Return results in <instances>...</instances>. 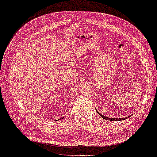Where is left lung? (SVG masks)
<instances>
[{"label":"left lung","mask_w":157,"mask_h":157,"mask_svg":"<svg viewBox=\"0 0 157 157\" xmlns=\"http://www.w3.org/2000/svg\"><path fill=\"white\" fill-rule=\"evenodd\" d=\"M98 113L99 115H100L101 117H102V118H103V119H106V120H109V121H120V120H124V119H127V117H126V118H122V119H117V118H116V119H113V118H109V117H105V116H103L102 114H100V113H99L98 112Z\"/></svg>","instance_id":"1"}]
</instances>
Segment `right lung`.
Returning a JSON list of instances; mask_svg holds the SVG:
<instances>
[{
	"label": "right lung",
	"mask_w": 157,
	"mask_h": 157,
	"mask_svg": "<svg viewBox=\"0 0 157 157\" xmlns=\"http://www.w3.org/2000/svg\"><path fill=\"white\" fill-rule=\"evenodd\" d=\"M60 119H62V118H61V119H59V120H60Z\"/></svg>",
	"instance_id": "add662e5"
}]
</instances>
